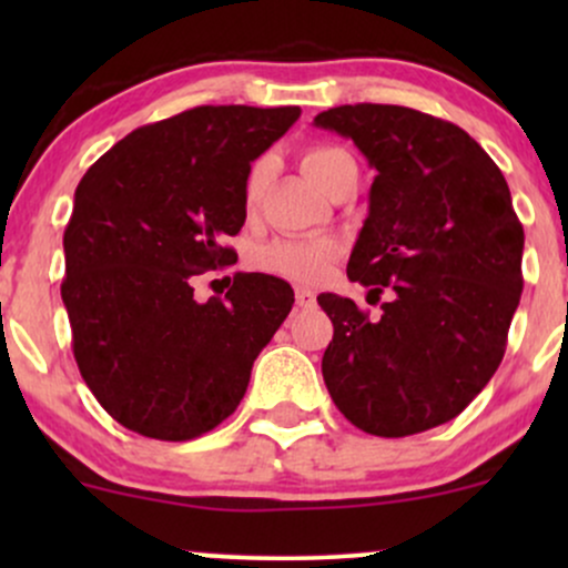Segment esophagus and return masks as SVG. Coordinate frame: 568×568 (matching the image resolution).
Listing matches in <instances>:
<instances>
[{"label": "esophagus", "instance_id": "obj_1", "mask_svg": "<svg viewBox=\"0 0 568 568\" xmlns=\"http://www.w3.org/2000/svg\"><path fill=\"white\" fill-rule=\"evenodd\" d=\"M296 304L298 306H312L315 304V293L310 288H296Z\"/></svg>", "mask_w": 568, "mask_h": 568}]
</instances>
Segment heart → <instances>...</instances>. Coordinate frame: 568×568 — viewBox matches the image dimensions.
<instances>
[{"mask_svg": "<svg viewBox=\"0 0 568 568\" xmlns=\"http://www.w3.org/2000/svg\"><path fill=\"white\" fill-rule=\"evenodd\" d=\"M352 160L347 149L334 146V143H317V146L306 149L304 152V173L323 189L325 179L331 171L342 162ZM266 173H270V162L258 160L251 168L245 181V202L247 205H256L258 197L264 192ZM336 256V243L331 237H288V240H275L258 253V264L264 270L277 272V275H288L296 280H312L317 277L325 266L331 264V258Z\"/></svg>", "mask_w": 568, "mask_h": 568, "instance_id": "heart-1", "label": "heart"}]
</instances>
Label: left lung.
I'll return each mask as SVG.
<instances>
[{
  "mask_svg": "<svg viewBox=\"0 0 568 568\" xmlns=\"http://www.w3.org/2000/svg\"><path fill=\"white\" fill-rule=\"evenodd\" d=\"M376 171L347 264L352 283L389 291L379 321L321 293L334 323L323 379L368 435L406 438L462 414L499 368L518 310L524 226L494 160L454 122L355 103L315 116Z\"/></svg>",
  "mask_w": 568,
  "mask_h": 568,
  "instance_id": "obj_1",
  "label": "left lung"
}]
</instances>
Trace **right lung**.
I'll return each instance as SVG.
<instances>
[{
	"label": "right lung",
	"mask_w": 568,
	"mask_h": 568,
	"mask_svg": "<svg viewBox=\"0 0 568 568\" xmlns=\"http://www.w3.org/2000/svg\"><path fill=\"white\" fill-rule=\"evenodd\" d=\"M298 106H194L116 141L74 192L61 298L90 393L143 438L192 440L243 400L293 306L285 280L237 272L224 298L192 275L237 262L251 162Z\"/></svg>",
	"instance_id": "right-lung-1"
}]
</instances>
